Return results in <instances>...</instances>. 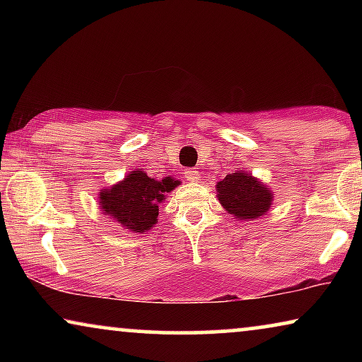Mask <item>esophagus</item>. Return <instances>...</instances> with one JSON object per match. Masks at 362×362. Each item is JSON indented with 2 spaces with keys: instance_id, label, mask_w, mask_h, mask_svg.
Returning <instances> with one entry per match:
<instances>
[{
  "instance_id": "34e87169",
  "label": "esophagus",
  "mask_w": 362,
  "mask_h": 362,
  "mask_svg": "<svg viewBox=\"0 0 362 362\" xmlns=\"http://www.w3.org/2000/svg\"><path fill=\"white\" fill-rule=\"evenodd\" d=\"M185 177H186V181H189V182H197L201 180L199 173H197L196 170H186Z\"/></svg>"
}]
</instances>
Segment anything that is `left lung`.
Returning <instances> with one entry per match:
<instances>
[{"label":"left lung","mask_w":362,"mask_h":362,"mask_svg":"<svg viewBox=\"0 0 362 362\" xmlns=\"http://www.w3.org/2000/svg\"><path fill=\"white\" fill-rule=\"evenodd\" d=\"M221 206L237 221L259 219L274 204V191L245 170H235L216 185Z\"/></svg>","instance_id":"1"}]
</instances>
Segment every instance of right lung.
<instances>
[{
	"label": "right lung",
	"instance_id": "1",
	"mask_svg": "<svg viewBox=\"0 0 362 362\" xmlns=\"http://www.w3.org/2000/svg\"><path fill=\"white\" fill-rule=\"evenodd\" d=\"M176 186H180V181L173 176L155 180L138 168L122 181L100 189L98 206L112 222L135 234H143L156 224L160 214L158 206Z\"/></svg>",
	"mask_w": 362,
	"mask_h": 362
}]
</instances>
